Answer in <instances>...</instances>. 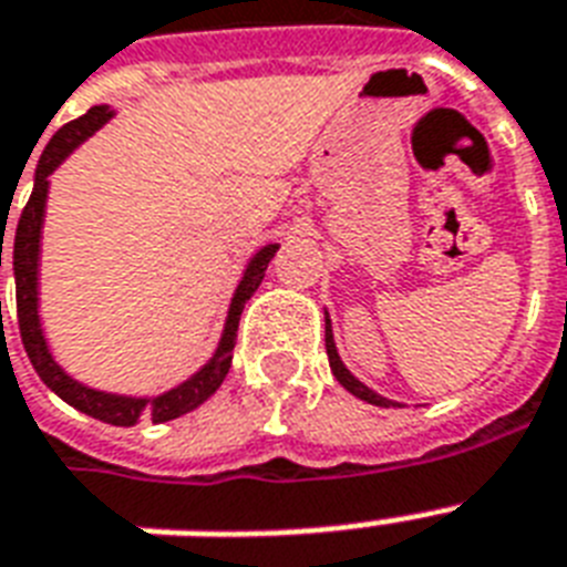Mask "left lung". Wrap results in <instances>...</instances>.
Returning a JSON list of instances; mask_svg holds the SVG:
<instances>
[{
	"instance_id": "8db88e82",
	"label": "left lung",
	"mask_w": 567,
	"mask_h": 567,
	"mask_svg": "<svg viewBox=\"0 0 567 567\" xmlns=\"http://www.w3.org/2000/svg\"><path fill=\"white\" fill-rule=\"evenodd\" d=\"M327 355H329V368H332L336 379L347 388V391H350V394H355L359 400H364V403H373V405H396V403H391V400H385V396L373 394L371 388L362 385V382H359L353 373L347 371L344 362H341V355H338V350H336V341H332V327H329V318H327Z\"/></svg>"
}]
</instances>
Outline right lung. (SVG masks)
Returning a JSON list of instances; mask_svg holds the SVG:
<instances>
[{
    "label": "right lung",
    "mask_w": 567,
    "mask_h": 567,
    "mask_svg": "<svg viewBox=\"0 0 567 567\" xmlns=\"http://www.w3.org/2000/svg\"><path fill=\"white\" fill-rule=\"evenodd\" d=\"M111 117L109 105H93L87 114L79 120H70L66 126H61L47 144L43 155H40L38 173H34V188H31L29 203L22 208L20 223H17V235H13V279H17V323H20V338L25 353H29L31 364L38 377L55 391L64 403H70L79 412L91 414L96 421L114 423V426H132L137 417H150L153 423L173 421L182 414L194 412L196 405H203L208 396L220 388L231 368V350L238 341V320L240 311L247 306V300L256 293V288L265 279V270L270 265V258L276 256V244H267L261 252L247 265V274L240 279L238 291L231 297L229 318H226V329H223L220 347L203 371L194 373L188 382H182L179 388H173L162 396H150V400H137V396H117L102 394L93 388L79 385L75 379L66 377L47 350L43 332H40L38 320V252H40V226H43V205H47L49 190V173L55 171L58 164L64 162L66 155L73 153L75 146L82 144L84 137L93 135L96 128ZM0 267H2V247H0Z\"/></svg>",
    "instance_id": "1"
}]
</instances>
